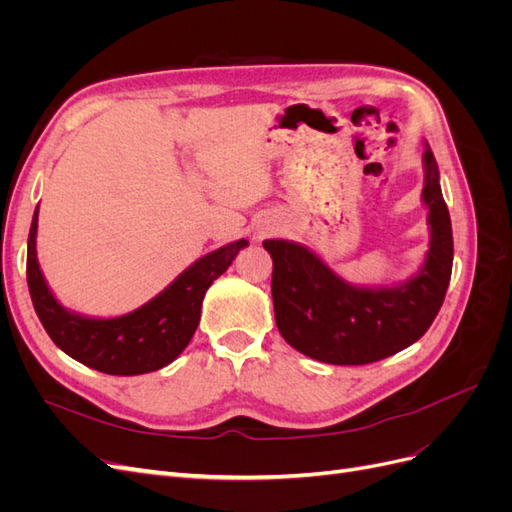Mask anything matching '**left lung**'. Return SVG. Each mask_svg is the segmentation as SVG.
Listing matches in <instances>:
<instances>
[{"label":"left lung","instance_id":"left-lung-1","mask_svg":"<svg viewBox=\"0 0 512 512\" xmlns=\"http://www.w3.org/2000/svg\"><path fill=\"white\" fill-rule=\"evenodd\" d=\"M423 170L429 250L404 282L359 286L337 275L303 243H262L273 258L275 324L294 350L331 365H365L412 346L431 327L451 282L453 228L427 141Z\"/></svg>","mask_w":512,"mask_h":512}]
</instances>
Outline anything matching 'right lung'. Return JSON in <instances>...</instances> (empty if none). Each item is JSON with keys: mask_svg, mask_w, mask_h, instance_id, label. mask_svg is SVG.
<instances>
[{"mask_svg": "<svg viewBox=\"0 0 512 512\" xmlns=\"http://www.w3.org/2000/svg\"><path fill=\"white\" fill-rule=\"evenodd\" d=\"M38 211L40 205L27 239V284L36 314L59 350L111 376H141L173 363L198 327L205 292L250 245L239 239L200 256L160 294L128 314L85 316L61 305L46 284L36 252Z\"/></svg>", "mask_w": 512, "mask_h": 512, "instance_id": "add662e5", "label": "right lung"}]
</instances>
